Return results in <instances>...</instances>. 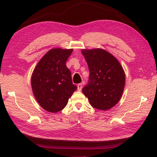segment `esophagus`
<instances>
[{
    "label": "esophagus",
    "mask_w": 157,
    "mask_h": 157,
    "mask_svg": "<svg viewBox=\"0 0 157 157\" xmlns=\"http://www.w3.org/2000/svg\"><path fill=\"white\" fill-rule=\"evenodd\" d=\"M82 89V84H79L78 85V90L81 91Z\"/></svg>",
    "instance_id": "1"
}]
</instances>
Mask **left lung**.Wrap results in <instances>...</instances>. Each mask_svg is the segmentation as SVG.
I'll list each match as a JSON object with an SVG mask.
<instances>
[{
    "mask_svg": "<svg viewBox=\"0 0 157 157\" xmlns=\"http://www.w3.org/2000/svg\"><path fill=\"white\" fill-rule=\"evenodd\" d=\"M88 63L89 82L82 89L91 106L101 111L113 108L121 99L125 74L114 56L102 48L83 49Z\"/></svg>",
    "mask_w": 157,
    "mask_h": 157,
    "instance_id": "left-lung-1",
    "label": "left lung"
}]
</instances>
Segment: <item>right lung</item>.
I'll use <instances>...</instances> for the list:
<instances>
[{"instance_id": "right-lung-1", "label": "right lung", "mask_w": 157, "mask_h": 157, "mask_svg": "<svg viewBox=\"0 0 157 157\" xmlns=\"http://www.w3.org/2000/svg\"><path fill=\"white\" fill-rule=\"evenodd\" d=\"M73 49L52 48L40 60L33 71L31 85L35 98L46 111L55 113L65 107L77 90L66 61Z\"/></svg>"}]
</instances>
